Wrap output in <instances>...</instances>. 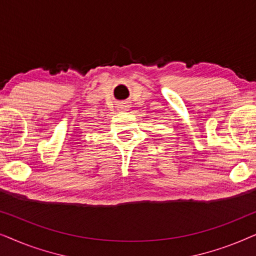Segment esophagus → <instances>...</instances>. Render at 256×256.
Returning a JSON list of instances; mask_svg holds the SVG:
<instances>
[{"label":"esophagus","mask_w":256,"mask_h":256,"mask_svg":"<svg viewBox=\"0 0 256 256\" xmlns=\"http://www.w3.org/2000/svg\"><path fill=\"white\" fill-rule=\"evenodd\" d=\"M118 110H128V106H127V104H118Z\"/></svg>","instance_id":"esophagus-1"}]
</instances>
